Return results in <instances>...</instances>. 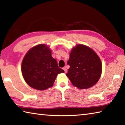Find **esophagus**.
Here are the masks:
<instances>
[{
    "mask_svg": "<svg viewBox=\"0 0 125 125\" xmlns=\"http://www.w3.org/2000/svg\"><path fill=\"white\" fill-rule=\"evenodd\" d=\"M63 70H64V72H65V73H67V68H66V67H63Z\"/></svg>",
    "mask_w": 125,
    "mask_h": 125,
    "instance_id": "obj_1",
    "label": "esophagus"
}]
</instances>
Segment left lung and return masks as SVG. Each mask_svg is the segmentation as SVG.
Returning a JSON list of instances; mask_svg holds the SVG:
<instances>
[{
    "label": "left lung",
    "mask_w": 125,
    "mask_h": 125,
    "mask_svg": "<svg viewBox=\"0 0 125 125\" xmlns=\"http://www.w3.org/2000/svg\"><path fill=\"white\" fill-rule=\"evenodd\" d=\"M68 64L70 65L66 75L72 84L80 89L94 86L100 79L102 63L92 48L78 44L72 48Z\"/></svg>",
    "instance_id": "1"
}]
</instances>
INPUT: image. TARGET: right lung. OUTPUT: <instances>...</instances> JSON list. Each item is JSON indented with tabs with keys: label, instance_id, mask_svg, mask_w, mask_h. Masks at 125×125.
Masks as SVG:
<instances>
[{
	"label": "right lung",
	"instance_id": "obj_1",
	"mask_svg": "<svg viewBox=\"0 0 125 125\" xmlns=\"http://www.w3.org/2000/svg\"><path fill=\"white\" fill-rule=\"evenodd\" d=\"M51 53V50L46 44H40L25 55L21 72L25 81L31 88L39 90L51 88L58 74L64 73Z\"/></svg>",
	"mask_w": 125,
	"mask_h": 125
}]
</instances>
